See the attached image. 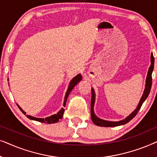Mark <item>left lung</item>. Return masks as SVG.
<instances>
[{"instance_id": "1", "label": "left lung", "mask_w": 157, "mask_h": 157, "mask_svg": "<svg viewBox=\"0 0 157 157\" xmlns=\"http://www.w3.org/2000/svg\"><path fill=\"white\" fill-rule=\"evenodd\" d=\"M154 58L153 56V54L151 53V66H150L149 71H148L147 77V81H146V86L144 91L143 96L141 97L140 101H139L138 106L137 108L135 109V110L133 111V112L131 113V114L128 116V117H126L125 119L122 120V121H117V122H112V121H104V120L98 119V117H96V115L94 114V101H95V94H94V91L93 89H91V120L96 125L98 126H104V127H112V126H117L120 125H123V124H125L128 123V121H131L133 118H134L135 116L137 114L138 111L140 110L141 106H142V104L144 101L146 100V98L148 97L149 96L150 90H151V84H152V71H153L154 69Z\"/></svg>"}]
</instances>
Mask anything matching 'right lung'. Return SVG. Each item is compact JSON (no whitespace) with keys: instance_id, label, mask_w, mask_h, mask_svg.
<instances>
[{"instance_id":"1","label":"right lung","mask_w":157,"mask_h":157,"mask_svg":"<svg viewBox=\"0 0 157 157\" xmlns=\"http://www.w3.org/2000/svg\"><path fill=\"white\" fill-rule=\"evenodd\" d=\"M81 80V76L80 74H78L76 76H75L74 78L72 79L71 81L70 82L69 86L68 88L67 91H66V96H65V98H64V102H63V106H66V100H67V98L68 95H69L70 92L71 91V90L74 89V87L76 86L77 83H78L79 81ZM18 108L20 109V110L22 111V112L25 114V112L24 111L22 110V109L21 108L20 106H18ZM64 113V109L62 108L61 110L59 111V113H56V114H54L53 116H51L49 117H46V119H40V118H36L33 117H31V116L29 115H26V117L29 118V119H31V120H34V121H37L39 122H43V123H47V124H53V123H56V122L59 121V119H62V117H63Z\"/></svg>"}]
</instances>
